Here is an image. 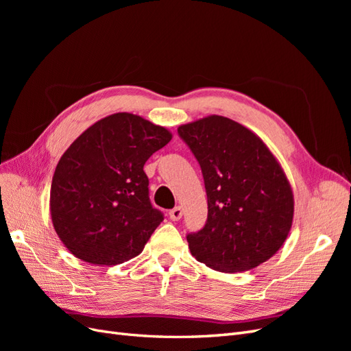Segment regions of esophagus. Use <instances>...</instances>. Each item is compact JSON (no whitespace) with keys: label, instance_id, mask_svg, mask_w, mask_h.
<instances>
[{"label":"esophagus","instance_id":"34e87169","mask_svg":"<svg viewBox=\"0 0 351 351\" xmlns=\"http://www.w3.org/2000/svg\"><path fill=\"white\" fill-rule=\"evenodd\" d=\"M168 217H169V219H173V221H178L180 218L183 217V209L180 208V206H176L174 209H171L168 212Z\"/></svg>","mask_w":351,"mask_h":351}]
</instances>
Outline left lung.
I'll return each instance as SVG.
<instances>
[{
	"instance_id": "1",
	"label": "left lung",
	"mask_w": 351,
	"mask_h": 351,
	"mask_svg": "<svg viewBox=\"0 0 351 351\" xmlns=\"http://www.w3.org/2000/svg\"><path fill=\"white\" fill-rule=\"evenodd\" d=\"M202 168L208 196L205 227L187 234L206 267L243 272L272 258L291 230L294 197L277 158L259 136L222 115L178 127Z\"/></svg>"
}]
</instances>
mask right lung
Wrapping results in <instances>:
<instances>
[{
  "label": "right lung",
  "mask_w": 351,
  "mask_h": 351,
  "mask_svg": "<svg viewBox=\"0 0 351 351\" xmlns=\"http://www.w3.org/2000/svg\"><path fill=\"white\" fill-rule=\"evenodd\" d=\"M173 134L130 112L92 124L62 154L52 177L54 230L74 256L111 267L139 254L164 215L143 171Z\"/></svg>",
  "instance_id": "obj_1"
}]
</instances>
